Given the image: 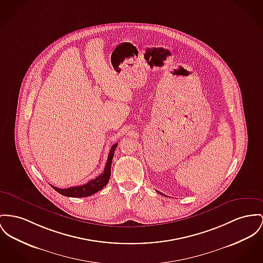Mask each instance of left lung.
Returning a JSON list of instances; mask_svg holds the SVG:
<instances>
[{"label":"left lung","instance_id":"1","mask_svg":"<svg viewBox=\"0 0 263 263\" xmlns=\"http://www.w3.org/2000/svg\"><path fill=\"white\" fill-rule=\"evenodd\" d=\"M158 193H160V194H162L161 193H159V192H158Z\"/></svg>","mask_w":263,"mask_h":263}]
</instances>
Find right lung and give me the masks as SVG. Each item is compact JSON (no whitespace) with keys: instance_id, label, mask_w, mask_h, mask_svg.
I'll return each instance as SVG.
<instances>
[{"instance_id":"right-lung-1","label":"right lung","mask_w":263,"mask_h":263,"mask_svg":"<svg viewBox=\"0 0 263 263\" xmlns=\"http://www.w3.org/2000/svg\"><path fill=\"white\" fill-rule=\"evenodd\" d=\"M118 146V142L115 143L108 154L107 157V160L105 163V170L104 173H102L99 176H97L96 178L89 180L86 184L83 185H77V186H71V187H68V189H59L52 185L53 190L55 192H58L65 196H69V197H86V196H89L93 193H98L99 191H101L104 186L106 185V183L109 180L110 177V166H111V161H112V158H114V154L115 151Z\"/></svg>"}]
</instances>
